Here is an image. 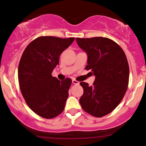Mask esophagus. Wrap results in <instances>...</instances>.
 <instances>
[{"label":"esophagus","mask_w":146,"mask_h":146,"mask_svg":"<svg viewBox=\"0 0 146 146\" xmlns=\"http://www.w3.org/2000/svg\"><path fill=\"white\" fill-rule=\"evenodd\" d=\"M72 83H73V84H75V85H78L79 84H80V82H78V81H77V80H72Z\"/></svg>","instance_id":"1"}]
</instances>
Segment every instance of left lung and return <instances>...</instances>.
<instances>
[{"instance_id": "left-lung-1", "label": "left lung", "mask_w": 146, "mask_h": 146, "mask_svg": "<svg viewBox=\"0 0 146 146\" xmlns=\"http://www.w3.org/2000/svg\"><path fill=\"white\" fill-rule=\"evenodd\" d=\"M87 54L85 69L95 76L93 86L82 82L84 93L80 99L82 109L102 117L111 113L124 96L128 88L129 66L122 48L113 40L103 37L76 38Z\"/></svg>"}]
</instances>
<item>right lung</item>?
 I'll list each match as a JSON object with an SVG mask.
<instances>
[{
  "label": "right lung",
  "mask_w": 146,
  "mask_h": 146,
  "mask_svg": "<svg viewBox=\"0 0 146 146\" xmlns=\"http://www.w3.org/2000/svg\"><path fill=\"white\" fill-rule=\"evenodd\" d=\"M74 40L39 37L22 55L18 65L21 93L30 109L43 118H54L64 109L72 81L70 78L60 81L51 73L59 64L61 53Z\"/></svg>",
  "instance_id": "add662e5"
}]
</instances>
